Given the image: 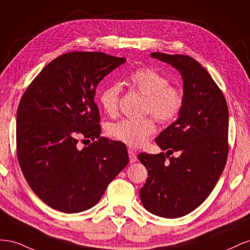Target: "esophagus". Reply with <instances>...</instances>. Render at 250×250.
I'll return each mask as SVG.
<instances>
[{"mask_svg":"<svg viewBox=\"0 0 250 250\" xmlns=\"http://www.w3.org/2000/svg\"><path fill=\"white\" fill-rule=\"evenodd\" d=\"M129 158H130V162L131 163H134V162H136L137 161V155H136V153H135L133 149H131V148H129Z\"/></svg>","mask_w":250,"mask_h":250,"instance_id":"esophagus-1","label":"esophagus"}]
</instances>
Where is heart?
<instances>
[{"label":"heart","instance_id":"obj_1","mask_svg":"<svg viewBox=\"0 0 250 250\" xmlns=\"http://www.w3.org/2000/svg\"><path fill=\"white\" fill-rule=\"evenodd\" d=\"M129 81L133 89L146 95L144 113L152 114L157 121L167 124L180 113L183 94L179 88L169 84L168 78L154 68L145 67L135 70ZM121 85L112 83L104 87L98 94V102L109 116L118 113ZM156 131L155 121L151 116L139 119H123L112 124L108 133L112 138L131 147L144 146Z\"/></svg>","mask_w":250,"mask_h":250}]
</instances>
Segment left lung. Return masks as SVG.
Here are the masks:
<instances>
[{
	"instance_id": "obj_1",
	"label": "left lung",
	"mask_w": 250,
	"mask_h": 250,
	"mask_svg": "<svg viewBox=\"0 0 250 250\" xmlns=\"http://www.w3.org/2000/svg\"><path fill=\"white\" fill-rule=\"evenodd\" d=\"M151 56L182 75L183 105L179 118L155 140L167 153L138 155L148 176L139 195L149 212L179 218L209 196L223 172L228 155V109L222 91L196 60L161 52ZM175 151L178 156H170Z\"/></svg>"
}]
</instances>
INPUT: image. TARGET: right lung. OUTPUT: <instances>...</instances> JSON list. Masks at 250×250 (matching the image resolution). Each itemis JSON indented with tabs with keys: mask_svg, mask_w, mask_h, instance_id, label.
I'll use <instances>...</instances> for the list:
<instances>
[{
	"mask_svg": "<svg viewBox=\"0 0 250 250\" xmlns=\"http://www.w3.org/2000/svg\"><path fill=\"white\" fill-rule=\"evenodd\" d=\"M125 62L103 52L65 53L41 71L21 99L19 165L35 195L56 210L91 208L129 163L123 142L101 137L94 102L98 83ZM80 138L94 142L78 149Z\"/></svg>",
	"mask_w": 250,
	"mask_h": 250,
	"instance_id": "add662e5",
	"label": "right lung"
}]
</instances>
